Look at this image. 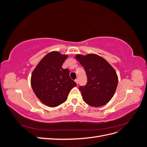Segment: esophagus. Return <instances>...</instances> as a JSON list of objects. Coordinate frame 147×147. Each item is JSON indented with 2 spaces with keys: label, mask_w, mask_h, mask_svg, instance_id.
I'll return each mask as SVG.
<instances>
[{
  "label": "esophagus",
  "mask_w": 147,
  "mask_h": 147,
  "mask_svg": "<svg viewBox=\"0 0 147 147\" xmlns=\"http://www.w3.org/2000/svg\"><path fill=\"white\" fill-rule=\"evenodd\" d=\"M75 82H76V83L77 84V85H78V79H75Z\"/></svg>",
  "instance_id": "obj_1"
}]
</instances>
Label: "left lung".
Instances as JSON below:
<instances>
[{"label": "left lung", "instance_id": "obj_1", "mask_svg": "<svg viewBox=\"0 0 147 147\" xmlns=\"http://www.w3.org/2000/svg\"><path fill=\"white\" fill-rule=\"evenodd\" d=\"M75 58L84 67L87 77L86 84L79 87L84 101L95 107L108 103L118 85V79L114 69L106 60L95 54L78 55Z\"/></svg>", "mask_w": 147, "mask_h": 147}]
</instances>
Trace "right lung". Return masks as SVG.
Returning <instances> with one entry per match:
<instances>
[{"mask_svg":"<svg viewBox=\"0 0 147 147\" xmlns=\"http://www.w3.org/2000/svg\"><path fill=\"white\" fill-rule=\"evenodd\" d=\"M67 55L52 51L38 64L31 76V85L35 94L42 103L55 107L64 103L69 92L77 86L70 78V71L62 65Z\"/></svg>","mask_w":147,"mask_h":147,"instance_id":"add662e5","label":"right lung"}]
</instances>
